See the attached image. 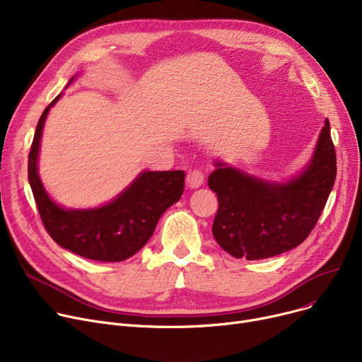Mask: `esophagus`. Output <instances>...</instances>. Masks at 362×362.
Returning a JSON list of instances; mask_svg holds the SVG:
<instances>
[{"label":"esophagus","mask_w":362,"mask_h":362,"mask_svg":"<svg viewBox=\"0 0 362 362\" xmlns=\"http://www.w3.org/2000/svg\"><path fill=\"white\" fill-rule=\"evenodd\" d=\"M186 183H187V187H191V189L201 187L204 185L202 171H199V170L191 171V173H189L187 177H186Z\"/></svg>","instance_id":"esophagus-1"}]
</instances>
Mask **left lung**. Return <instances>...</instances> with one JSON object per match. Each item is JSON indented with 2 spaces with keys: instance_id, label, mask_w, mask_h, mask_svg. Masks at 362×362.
I'll return each instance as SVG.
<instances>
[{
  "instance_id": "8db88e82",
  "label": "left lung",
  "mask_w": 362,
  "mask_h": 362,
  "mask_svg": "<svg viewBox=\"0 0 362 362\" xmlns=\"http://www.w3.org/2000/svg\"><path fill=\"white\" fill-rule=\"evenodd\" d=\"M208 186L217 194L213 236L235 258L264 259L288 252L314 229L336 179V152L326 119L307 165L270 180L214 160Z\"/></svg>"
}]
</instances>
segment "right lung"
I'll return each instance as SVG.
<instances>
[{
  "mask_svg": "<svg viewBox=\"0 0 362 362\" xmlns=\"http://www.w3.org/2000/svg\"><path fill=\"white\" fill-rule=\"evenodd\" d=\"M62 97L63 93L44 110L29 152L28 177L37 211L47 232L62 248L93 261L127 259L144 248L161 216L180 199L185 171L144 170L116 198L93 208H66L57 204L47 192L37 164L47 116Z\"/></svg>",
  "mask_w": 362,
  "mask_h": 362,
  "instance_id": "1",
  "label": "right lung"
}]
</instances>
